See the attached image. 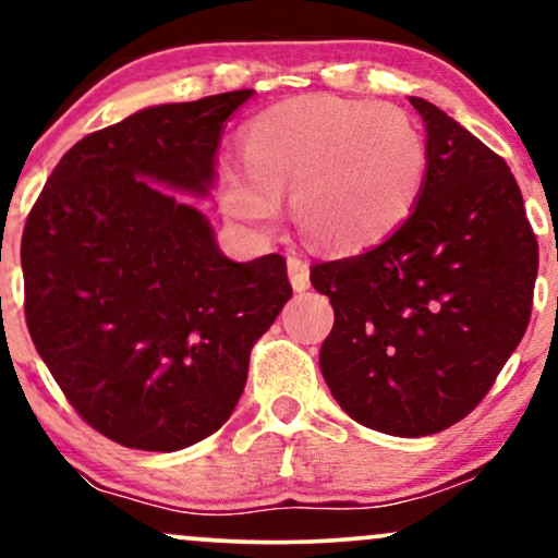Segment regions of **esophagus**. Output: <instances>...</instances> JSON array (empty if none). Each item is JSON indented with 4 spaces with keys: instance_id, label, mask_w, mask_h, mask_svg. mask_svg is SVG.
I'll list each match as a JSON object with an SVG mask.
<instances>
[{
    "instance_id": "34e87169",
    "label": "esophagus",
    "mask_w": 558,
    "mask_h": 558,
    "mask_svg": "<svg viewBox=\"0 0 558 558\" xmlns=\"http://www.w3.org/2000/svg\"><path fill=\"white\" fill-rule=\"evenodd\" d=\"M288 275H291V283L296 291H306L310 288V262L291 254L288 257Z\"/></svg>"
}]
</instances>
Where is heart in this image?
<instances>
[{
	"label": "heart",
	"mask_w": 558,
	"mask_h": 558,
	"mask_svg": "<svg viewBox=\"0 0 558 558\" xmlns=\"http://www.w3.org/2000/svg\"><path fill=\"white\" fill-rule=\"evenodd\" d=\"M243 172L222 178V209L267 228L278 198L312 246L360 254L399 230L427 181V141L401 107L299 96L259 112L241 133Z\"/></svg>",
	"instance_id": "1"
}]
</instances>
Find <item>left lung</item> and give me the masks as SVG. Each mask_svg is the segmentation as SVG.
Returning a JSON list of instances; mask_svg holds the SVG:
<instances>
[{
	"label": "left lung",
	"mask_w": 558,
	"mask_h": 558,
	"mask_svg": "<svg viewBox=\"0 0 558 558\" xmlns=\"http://www.w3.org/2000/svg\"><path fill=\"white\" fill-rule=\"evenodd\" d=\"M427 181L369 252L312 267L336 323L319 349L332 399L373 430L422 438L464 420L520 345L537 241L509 165L444 110L409 96Z\"/></svg>",
	"instance_id": "left-lung-1"
}]
</instances>
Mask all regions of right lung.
<instances>
[{
    "label": "right lung",
    "mask_w": 558,
    "mask_h": 558,
    "mask_svg": "<svg viewBox=\"0 0 558 558\" xmlns=\"http://www.w3.org/2000/svg\"><path fill=\"white\" fill-rule=\"evenodd\" d=\"M252 88L141 110L65 151L23 230L25 323L94 430L178 451L226 425L252 345L291 299L280 254L233 262L204 196L222 125Z\"/></svg>",
    "instance_id": "obj_1"
}]
</instances>
